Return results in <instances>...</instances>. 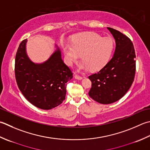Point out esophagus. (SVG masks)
<instances>
[{"label": "esophagus", "instance_id": "esophagus-1", "mask_svg": "<svg viewBox=\"0 0 150 150\" xmlns=\"http://www.w3.org/2000/svg\"><path fill=\"white\" fill-rule=\"evenodd\" d=\"M75 78L77 79H79V80H81V79H83V77H82V76H81V75H79L75 74Z\"/></svg>", "mask_w": 150, "mask_h": 150}]
</instances>
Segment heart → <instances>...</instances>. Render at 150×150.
<instances>
[{
  "mask_svg": "<svg viewBox=\"0 0 150 150\" xmlns=\"http://www.w3.org/2000/svg\"><path fill=\"white\" fill-rule=\"evenodd\" d=\"M62 48L69 66L77 62L82 55L81 68L98 71L109 62L114 42L110 37L102 38L95 32H86L75 36L71 43L63 44Z\"/></svg>",
  "mask_w": 150,
  "mask_h": 150,
  "instance_id": "obj_1",
  "label": "heart"
}]
</instances>
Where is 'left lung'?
<instances>
[{"label":"left lung","instance_id":"1","mask_svg":"<svg viewBox=\"0 0 150 150\" xmlns=\"http://www.w3.org/2000/svg\"><path fill=\"white\" fill-rule=\"evenodd\" d=\"M107 28L115 39L114 54L100 71L88 77L92 82L88 95L101 104L121 99L133 84L136 71V55L131 40L115 29Z\"/></svg>","mask_w":150,"mask_h":150}]
</instances>
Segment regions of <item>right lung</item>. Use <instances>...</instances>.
Wrapping results in <instances>:
<instances>
[{"mask_svg":"<svg viewBox=\"0 0 150 150\" xmlns=\"http://www.w3.org/2000/svg\"><path fill=\"white\" fill-rule=\"evenodd\" d=\"M27 40H23L15 61V75L19 89L35 107L49 110L66 98L67 82L73 78L71 70L64 64L57 47L49 59L35 64L26 52Z\"/></svg>","mask_w":150,"mask_h":150,"instance_id":"1","label":"right lung"}]
</instances>
